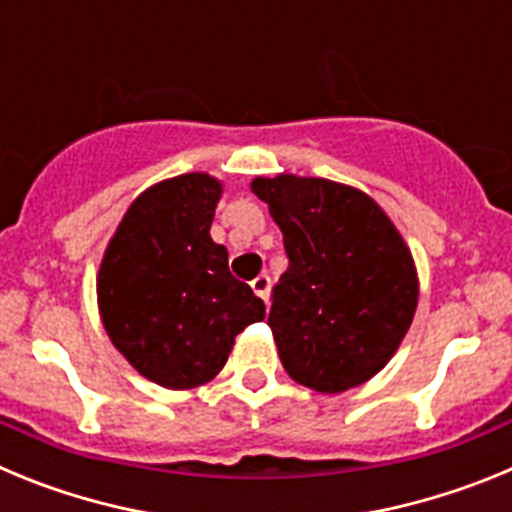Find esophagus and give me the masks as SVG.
Instances as JSON below:
<instances>
[{
	"label": "esophagus",
	"mask_w": 512,
	"mask_h": 512,
	"mask_svg": "<svg viewBox=\"0 0 512 512\" xmlns=\"http://www.w3.org/2000/svg\"><path fill=\"white\" fill-rule=\"evenodd\" d=\"M251 289H253V295L261 297L264 302H269V295H271V279L266 277V274H259V277L253 279L251 282Z\"/></svg>",
	"instance_id": "1"
}]
</instances>
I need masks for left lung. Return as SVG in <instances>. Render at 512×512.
<instances>
[{
    "mask_svg": "<svg viewBox=\"0 0 512 512\" xmlns=\"http://www.w3.org/2000/svg\"><path fill=\"white\" fill-rule=\"evenodd\" d=\"M251 192L284 235L289 269L269 328L297 384L338 395L395 356L418 307V269L390 215L366 192L320 176H256Z\"/></svg>",
    "mask_w": 512,
    "mask_h": 512,
    "instance_id": "left-lung-1",
    "label": "left lung"
}]
</instances>
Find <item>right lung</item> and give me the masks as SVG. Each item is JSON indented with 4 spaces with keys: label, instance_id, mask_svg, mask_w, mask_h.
I'll use <instances>...</instances> for the list:
<instances>
[{
    "label": "right lung",
    "instance_id": "add662e5",
    "mask_svg": "<svg viewBox=\"0 0 512 512\" xmlns=\"http://www.w3.org/2000/svg\"><path fill=\"white\" fill-rule=\"evenodd\" d=\"M220 197L223 182L205 171L153 184L122 215L99 264V318L112 346L166 390L215 379L235 336L266 318L210 238Z\"/></svg>",
    "mask_w": 512,
    "mask_h": 512
}]
</instances>
